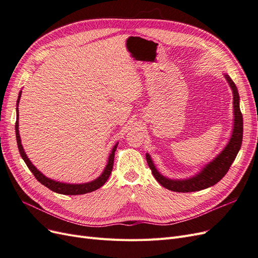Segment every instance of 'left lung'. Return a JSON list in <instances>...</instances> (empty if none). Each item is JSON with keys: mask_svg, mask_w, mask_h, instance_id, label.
Wrapping results in <instances>:
<instances>
[{"mask_svg": "<svg viewBox=\"0 0 258 258\" xmlns=\"http://www.w3.org/2000/svg\"><path fill=\"white\" fill-rule=\"evenodd\" d=\"M224 76L226 81L228 82L233 95V127L228 143L213 160H211L205 167H202L198 173L190 177L181 179L169 178L162 175L155 167L150 154L146 153L148 167L152 170V173L157 179V182L165 188L177 192H190L206 189L208 187L220 182L225 174L228 172L233 160L236 159L242 144V137H243V118H242L240 111V97L236 85L227 74H224Z\"/></svg>", "mask_w": 258, "mask_h": 258, "instance_id": "8db88e82", "label": "left lung"}]
</instances>
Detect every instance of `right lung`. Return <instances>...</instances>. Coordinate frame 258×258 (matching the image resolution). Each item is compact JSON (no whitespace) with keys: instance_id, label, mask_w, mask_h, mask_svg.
Wrapping results in <instances>:
<instances>
[{"instance_id":"1","label":"right lung","mask_w":258,"mask_h":258,"mask_svg":"<svg viewBox=\"0 0 258 258\" xmlns=\"http://www.w3.org/2000/svg\"><path fill=\"white\" fill-rule=\"evenodd\" d=\"M20 97H21V91L19 92L18 95V99H17V120H16V126H15V130H16V139H17V145H18V150L20 153L21 158L25 160L26 165L28 166V168L30 169L31 172L33 173V175L36 177V179L40 183H42L44 186L47 187L50 190L58 192V194H62V195H84L87 192H91L95 191L96 189L100 188L101 186H103L105 184V182L107 181L108 176H110L112 169H113V165H114V156H115V151L117 148V145L118 143H116L113 148L112 152L108 156L107 158V163L103 170V172L100 174V176H98L96 179H93L91 182H87V183H82V184H70V183H63V182H59V181H54V179H51L47 176H45L41 171H38L36 169V167L33 165L32 162L30 161V159L28 158V156L26 155L25 150H23V146L21 144V140H20V135H19V114H18V104L20 101Z\"/></svg>"}]
</instances>
